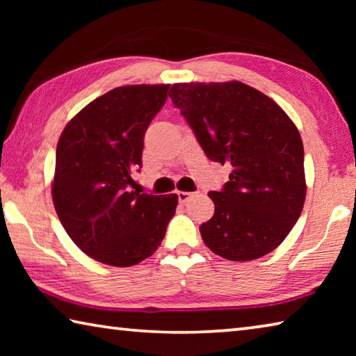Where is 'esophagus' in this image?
Masks as SVG:
<instances>
[{
  "label": "esophagus",
  "mask_w": 356,
  "mask_h": 356,
  "mask_svg": "<svg viewBox=\"0 0 356 356\" xmlns=\"http://www.w3.org/2000/svg\"><path fill=\"white\" fill-rule=\"evenodd\" d=\"M193 196V193H188V191H177V197L180 202H186L188 201V197Z\"/></svg>",
  "instance_id": "esophagus-1"
}]
</instances>
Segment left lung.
<instances>
[{
    "mask_svg": "<svg viewBox=\"0 0 356 356\" xmlns=\"http://www.w3.org/2000/svg\"><path fill=\"white\" fill-rule=\"evenodd\" d=\"M170 97L209 160L232 166L204 243L229 261H252L282 243L303 210L305 150L284 110L240 81L176 83Z\"/></svg>",
    "mask_w": 356,
    "mask_h": 356,
    "instance_id": "left-lung-1",
    "label": "left lung"
}]
</instances>
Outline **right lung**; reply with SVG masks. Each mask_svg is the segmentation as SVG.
<instances>
[{
  "label": "right lung",
  "instance_id": "right-lung-1",
  "mask_svg": "<svg viewBox=\"0 0 356 356\" xmlns=\"http://www.w3.org/2000/svg\"><path fill=\"white\" fill-rule=\"evenodd\" d=\"M170 84L111 89L69 120L56 147L53 204L84 254L113 267L152 256L176 213L177 195L134 190L144 134Z\"/></svg>",
  "mask_w": 356,
  "mask_h": 356
}]
</instances>
